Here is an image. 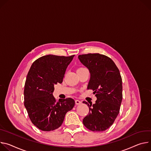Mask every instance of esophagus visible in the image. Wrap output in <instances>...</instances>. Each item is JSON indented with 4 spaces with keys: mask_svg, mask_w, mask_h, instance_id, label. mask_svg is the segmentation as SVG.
<instances>
[{
    "mask_svg": "<svg viewBox=\"0 0 151 151\" xmlns=\"http://www.w3.org/2000/svg\"><path fill=\"white\" fill-rule=\"evenodd\" d=\"M75 103H76V105H79V104H80L81 103V101H79V100H78V99H76V101H75Z\"/></svg>",
    "mask_w": 151,
    "mask_h": 151,
    "instance_id": "34e87169",
    "label": "esophagus"
}]
</instances>
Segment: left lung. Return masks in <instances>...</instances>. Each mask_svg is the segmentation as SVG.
<instances>
[{"label":"left lung","mask_w":151,"mask_h":151,"mask_svg":"<svg viewBox=\"0 0 151 151\" xmlns=\"http://www.w3.org/2000/svg\"><path fill=\"white\" fill-rule=\"evenodd\" d=\"M78 58L90 72L88 89L93 90L97 98L93 104L83 102L89 108L83 123L91 131H105L113 124L120 110L122 81L119 70L110 58L103 55L89 53Z\"/></svg>","instance_id":"8db88e82"}]
</instances>
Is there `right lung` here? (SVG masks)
Listing matches in <instances>:
<instances>
[{
    "instance_id": "obj_1",
    "label": "right lung",
    "mask_w": 151,
    "mask_h": 151,
    "mask_svg": "<svg viewBox=\"0 0 151 151\" xmlns=\"http://www.w3.org/2000/svg\"><path fill=\"white\" fill-rule=\"evenodd\" d=\"M74 56H42L32 63L28 72L24 104L32 124L42 131H50L60 127L66 113L75 105L73 98L59 99L57 102L53 95L54 86L62 83Z\"/></svg>"
}]
</instances>
